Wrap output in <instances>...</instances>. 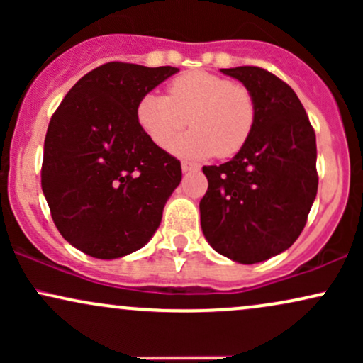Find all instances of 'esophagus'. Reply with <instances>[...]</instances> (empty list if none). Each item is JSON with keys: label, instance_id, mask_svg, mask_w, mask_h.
<instances>
[{"label": "esophagus", "instance_id": "obj_1", "mask_svg": "<svg viewBox=\"0 0 363 363\" xmlns=\"http://www.w3.org/2000/svg\"><path fill=\"white\" fill-rule=\"evenodd\" d=\"M182 167V172H194V170H199V165L198 164H193V162H182L181 164Z\"/></svg>", "mask_w": 363, "mask_h": 363}]
</instances>
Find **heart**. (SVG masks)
<instances>
[{"label":"heart","mask_w":363,"mask_h":363,"mask_svg":"<svg viewBox=\"0 0 363 363\" xmlns=\"http://www.w3.org/2000/svg\"><path fill=\"white\" fill-rule=\"evenodd\" d=\"M136 119L157 147L167 148L179 133L193 126L172 143L181 157H232L251 136L256 104L245 86L208 72H189L174 78L169 95L150 91L138 102Z\"/></svg>","instance_id":"obj_1"}]
</instances>
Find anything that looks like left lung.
<instances>
[{
    "label": "left lung",
    "instance_id": "obj_1",
    "mask_svg": "<svg viewBox=\"0 0 363 363\" xmlns=\"http://www.w3.org/2000/svg\"><path fill=\"white\" fill-rule=\"evenodd\" d=\"M251 91L256 121L232 160L205 165L201 228L216 252L242 264L269 259L301 235L318 194V148L297 94L257 66L220 69Z\"/></svg>",
    "mask_w": 363,
    "mask_h": 363
}]
</instances>
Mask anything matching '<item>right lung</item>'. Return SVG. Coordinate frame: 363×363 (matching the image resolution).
Returning <instances> with one entry per match:
<instances>
[{
    "label": "right lung",
    "instance_id": "right-lung-1",
    "mask_svg": "<svg viewBox=\"0 0 363 363\" xmlns=\"http://www.w3.org/2000/svg\"><path fill=\"white\" fill-rule=\"evenodd\" d=\"M177 72L107 62L74 83L54 112L40 181L57 230L78 251L118 259L157 232L181 162L148 138L136 107Z\"/></svg>",
    "mask_w": 363,
    "mask_h": 363
}]
</instances>
